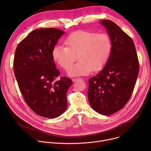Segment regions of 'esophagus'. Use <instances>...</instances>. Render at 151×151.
Wrapping results in <instances>:
<instances>
[{
    "label": "esophagus",
    "mask_w": 151,
    "mask_h": 151,
    "mask_svg": "<svg viewBox=\"0 0 151 151\" xmlns=\"http://www.w3.org/2000/svg\"><path fill=\"white\" fill-rule=\"evenodd\" d=\"M79 79H80V78H73L72 79V81L74 82H75V81H78Z\"/></svg>",
    "instance_id": "obj_1"
}]
</instances>
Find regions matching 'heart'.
I'll list each match as a JSON object with an SVG mask.
<instances>
[{
    "instance_id": "b5f03b06",
    "label": "heart",
    "mask_w": 151,
    "mask_h": 151,
    "mask_svg": "<svg viewBox=\"0 0 151 151\" xmlns=\"http://www.w3.org/2000/svg\"><path fill=\"white\" fill-rule=\"evenodd\" d=\"M66 46L56 45L52 55L58 65L67 70L77 57L79 62L68 70L70 76H84L101 70L109 59L112 50L109 36L106 33L79 30L70 35Z\"/></svg>"
}]
</instances>
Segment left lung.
Wrapping results in <instances>:
<instances>
[{"label":"left lung","instance_id":"1","mask_svg":"<svg viewBox=\"0 0 151 151\" xmlns=\"http://www.w3.org/2000/svg\"><path fill=\"white\" fill-rule=\"evenodd\" d=\"M112 43L104 68L89 79L88 97L92 108L103 115L113 114L131 97L138 76L139 64L132 39L111 20L100 21Z\"/></svg>","mask_w":151,"mask_h":151}]
</instances>
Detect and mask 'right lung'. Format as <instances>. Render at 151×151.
Instances as JSON below:
<instances>
[{"label": "right lung", "mask_w": 151, "mask_h": 151, "mask_svg": "<svg viewBox=\"0 0 151 151\" xmlns=\"http://www.w3.org/2000/svg\"><path fill=\"white\" fill-rule=\"evenodd\" d=\"M64 34L55 28L36 29L19 42L15 53L14 70L19 90L30 108L45 118L60 116L68 106L72 81L67 77L55 81L60 72L52 55Z\"/></svg>", "instance_id": "obj_1"}]
</instances>
